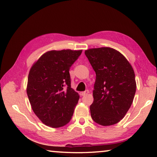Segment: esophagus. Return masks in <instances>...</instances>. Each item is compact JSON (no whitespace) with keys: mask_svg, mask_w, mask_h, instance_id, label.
Listing matches in <instances>:
<instances>
[{"mask_svg":"<svg viewBox=\"0 0 157 157\" xmlns=\"http://www.w3.org/2000/svg\"><path fill=\"white\" fill-rule=\"evenodd\" d=\"M89 92H89V90H86V91H85V92H80V93H79V94H80V96H85L86 94H87Z\"/></svg>","mask_w":157,"mask_h":157,"instance_id":"esophagus-1","label":"esophagus"}]
</instances>
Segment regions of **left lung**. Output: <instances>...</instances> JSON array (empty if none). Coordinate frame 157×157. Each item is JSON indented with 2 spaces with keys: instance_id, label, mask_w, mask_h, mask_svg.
I'll use <instances>...</instances> for the list:
<instances>
[{
  "instance_id": "left-lung-1",
  "label": "left lung",
  "mask_w": 157,
  "mask_h": 157,
  "mask_svg": "<svg viewBox=\"0 0 157 157\" xmlns=\"http://www.w3.org/2000/svg\"><path fill=\"white\" fill-rule=\"evenodd\" d=\"M85 53L96 72L91 116L101 125H114L124 118L132 104L136 92L135 72L116 49L90 48Z\"/></svg>"
}]
</instances>
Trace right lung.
Here are the masks:
<instances>
[{
	"label": "right lung",
	"instance_id": "right-lung-1",
	"mask_svg": "<svg viewBox=\"0 0 157 157\" xmlns=\"http://www.w3.org/2000/svg\"><path fill=\"white\" fill-rule=\"evenodd\" d=\"M82 51H47L30 69L27 94L34 113L46 125L60 128L71 120L79 96L71 88L69 71Z\"/></svg>",
	"mask_w": 157,
	"mask_h": 157
}]
</instances>
